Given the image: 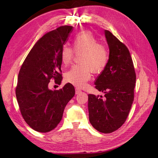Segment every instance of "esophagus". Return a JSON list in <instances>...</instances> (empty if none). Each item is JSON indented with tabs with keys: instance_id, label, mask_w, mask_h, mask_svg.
I'll return each mask as SVG.
<instances>
[{
	"instance_id": "esophagus-1",
	"label": "esophagus",
	"mask_w": 158,
	"mask_h": 158,
	"mask_svg": "<svg viewBox=\"0 0 158 158\" xmlns=\"http://www.w3.org/2000/svg\"><path fill=\"white\" fill-rule=\"evenodd\" d=\"M81 92V90L79 89V88H76L75 89V94H78L80 93Z\"/></svg>"
}]
</instances>
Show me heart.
<instances>
[{
  "label": "heart",
  "mask_w": 158,
  "mask_h": 158,
  "mask_svg": "<svg viewBox=\"0 0 158 158\" xmlns=\"http://www.w3.org/2000/svg\"><path fill=\"white\" fill-rule=\"evenodd\" d=\"M75 54H81L78 62L81 64L73 66L64 75L65 80L73 85L83 88L91 77V71L99 73L105 69L109 59L107 47L98 43V40L91 32L79 33L72 41V48L64 47L60 53L63 65L67 66L72 62Z\"/></svg>",
  "instance_id": "1"
}]
</instances>
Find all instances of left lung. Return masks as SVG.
Wrapping results in <instances>:
<instances>
[{
  "label": "left lung",
  "instance_id": "8db88e82",
  "mask_svg": "<svg viewBox=\"0 0 158 158\" xmlns=\"http://www.w3.org/2000/svg\"><path fill=\"white\" fill-rule=\"evenodd\" d=\"M109 59L95 81L101 96L88 94L89 119L100 132L109 134L125 123L135 98L136 73L127 47L109 31H105Z\"/></svg>",
  "mask_w": 158,
  "mask_h": 158
}]
</instances>
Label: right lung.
Returning a JSON list of instances; mask_svg holds the SVG:
<instances>
[{
    "instance_id": "add662e5",
    "label": "right lung",
    "mask_w": 158,
    "mask_h": 158,
    "mask_svg": "<svg viewBox=\"0 0 158 158\" xmlns=\"http://www.w3.org/2000/svg\"><path fill=\"white\" fill-rule=\"evenodd\" d=\"M72 31L73 26H62L46 33L36 43L19 70L17 100L23 119L37 132L56 128L67 103L75 96V88L70 83L59 90L48 88L51 79L61 83L60 53Z\"/></svg>"
}]
</instances>
